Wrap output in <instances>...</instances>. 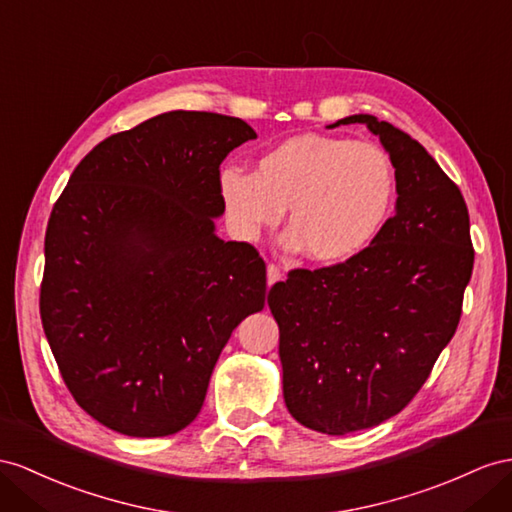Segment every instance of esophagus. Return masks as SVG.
<instances>
[{
  "mask_svg": "<svg viewBox=\"0 0 512 512\" xmlns=\"http://www.w3.org/2000/svg\"><path fill=\"white\" fill-rule=\"evenodd\" d=\"M266 277H268V285H274V283H279V281L283 279V272H281V268H279V266L268 264V268H266Z\"/></svg>",
  "mask_w": 512,
  "mask_h": 512,
  "instance_id": "34e87169",
  "label": "esophagus"
}]
</instances>
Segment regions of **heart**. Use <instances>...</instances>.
Returning a JSON list of instances; mask_svg holds the SVG:
<instances>
[{
    "mask_svg": "<svg viewBox=\"0 0 512 512\" xmlns=\"http://www.w3.org/2000/svg\"><path fill=\"white\" fill-rule=\"evenodd\" d=\"M396 179L387 153L370 142L300 134L259 157L255 173L225 168L220 194L235 233L253 240L287 207L285 244L318 264L365 251L391 209Z\"/></svg>",
    "mask_w": 512,
    "mask_h": 512,
    "instance_id": "1",
    "label": "heart"
}]
</instances>
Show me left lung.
I'll return each mask as SVG.
<instances>
[{
    "label": "left lung",
    "instance_id": "1",
    "mask_svg": "<svg viewBox=\"0 0 512 512\" xmlns=\"http://www.w3.org/2000/svg\"><path fill=\"white\" fill-rule=\"evenodd\" d=\"M396 168V214L372 244L318 270H292L270 287L279 324L283 398L303 426L324 435L378 426L398 415L450 344L474 270L461 190L402 129L372 114Z\"/></svg>",
    "mask_w": 512,
    "mask_h": 512
}]
</instances>
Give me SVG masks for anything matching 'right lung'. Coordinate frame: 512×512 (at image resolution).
<instances>
[{"mask_svg":"<svg viewBox=\"0 0 512 512\" xmlns=\"http://www.w3.org/2000/svg\"><path fill=\"white\" fill-rule=\"evenodd\" d=\"M242 119L175 110L99 142L45 233L41 320L82 409L127 437L199 415L235 326L266 305L255 246L225 242L220 164Z\"/></svg>","mask_w":512,"mask_h":512,"instance_id":"1","label":"right lung"}]
</instances>
